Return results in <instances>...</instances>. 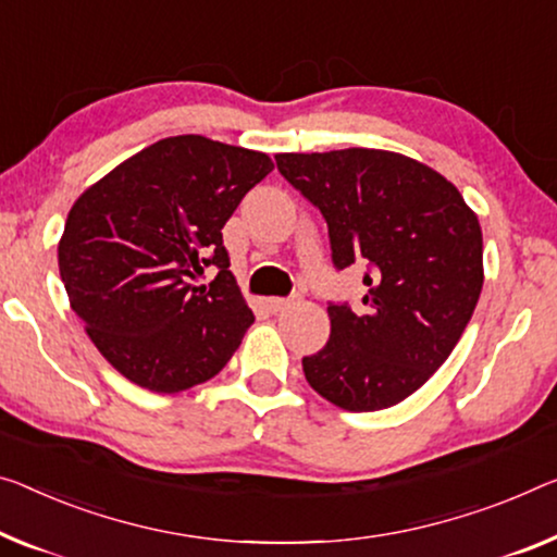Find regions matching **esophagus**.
Returning a JSON list of instances; mask_svg holds the SVG:
<instances>
[{
	"mask_svg": "<svg viewBox=\"0 0 557 557\" xmlns=\"http://www.w3.org/2000/svg\"><path fill=\"white\" fill-rule=\"evenodd\" d=\"M294 304L290 301V298H269L267 301V306H269V311L271 313H281V311H286V308Z\"/></svg>",
	"mask_w": 557,
	"mask_h": 557,
	"instance_id": "esophagus-1",
	"label": "esophagus"
}]
</instances>
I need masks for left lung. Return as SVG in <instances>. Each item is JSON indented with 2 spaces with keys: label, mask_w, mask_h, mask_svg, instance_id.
Returning a JSON list of instances; mask_svg holds the SVG:
<instances>
[{
  "label": "left lung",
  "mask_w": 557,
  "mask_h": 557,
  "mask_svg": "<svg viewBox=\"0 0 557 557\" xmlns=\"http://www.w3.org/2000/svg\"><path fill=\"white\" fill-rule=\"evenodd\" d=\"M329 224L338 271L363 263V313L329 304L331 336L304 358L333 406L368 413L416 393L463 336L483 288V234L438 171L381 149L276 153Z\"/></svg>",
  "instance_id": "1"
}]
</instances>
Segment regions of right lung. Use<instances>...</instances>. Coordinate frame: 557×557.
<instances>
[{
	"label": "right lung",
	"mask_w": 557,
	"mask_h": 557,
	"mask_svg": "<svg viewBox=\"0 0 557 557\" xmlns=\"http://www.w3.org/2000/svg\"><path fill=\"white\" fill-rule=\"evenodd\" d=\"M271 169L261 151L182 134L134 153L74 201L59 273L72 311L124 379L178 393L213 379L242 346L253 311L221 228ZM209 265L218 278L196 287Z\"/></svg>",
	"instance_id": "1"
}]
</instances>
